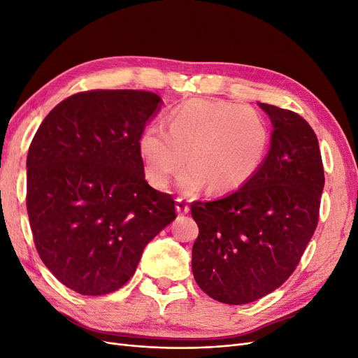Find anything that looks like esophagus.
<instances>
[{
	"mask_svg": "<svg viewBox=\"0 0 358 358\" xmlns=\"http://www.w3.org/2000/svg\"><path fill=\"white\" fill-rule=\"evenodd\" d=\"M176 210H178L179 215L188 213V210H189V203H188V200L183 199V197H178V199H176Z\"/></svg>",
	"mask_w": 358,
	"mask_h": 358,
	"instance_id": "34e87169",
	"label": "esophagus"
}]
</instances>
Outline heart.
Returning a JSON list of instances; mask_svg holds the SVG:
<instances>
[{"instance_id":"1","label":"heart","mask_w":358,"mask_h":358,"mask_svg":"<svg viewBox=\"0 0 358 358\" xmlns=\"http://www.w3.org/2000/svg\"><path fill=\"white\" fill-rule=\"evenodd\" d=\"M270 133L263 115L251 106L191 100L170 113L169 131L149 127L138 140L145 176L164 188L187 162L179 185L197 192L209 183L213 192L241 188L262 166Z\"/></svg>"}]
</instances>
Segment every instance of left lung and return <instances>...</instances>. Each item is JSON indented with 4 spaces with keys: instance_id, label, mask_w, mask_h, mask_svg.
Masks as SVG:
<instances>
[{
    "instance_id": "1",
    "label": "left lung",
    "mask_w": 358,
    "mask_h": 358,
    "mask_svg": "<svg viewBox=\"0 0 358 358\" xmlns=\"http://www.w3.org/2000/svg\"><path fill=\"white\" fill-rule=\"evenodd\" d=\"M273 125L270 150L242 188L192 201V273L209 297L246 305L294 272L320 216L324 167L317 134L296 112L258 103Z\"/></svg>"
}]
</instances>
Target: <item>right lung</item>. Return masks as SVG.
<instances>
[{"mask_svg": "<svg viewBox=\"0 0 358 358\" xmlns=\"http://www.w3.org/2000/svg\"><path fill=\"white\" fill-rule=\"evenodd\" d=\"M161 99L78 92L43 119L27 157V210L41 262L82 296L109 294L176 218L175 199L145 179L138 140Z\"/></svg>", "mask_w": 358, "mask_h": 358, "instance_id": "add662e5", "label": "right lung"}]
</instances>
